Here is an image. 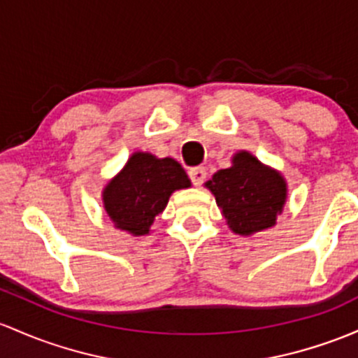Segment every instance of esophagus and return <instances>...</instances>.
I'll return each instance as SVG.
<instances>
[{
    "label": "esophagus",
    "mask_w": 358,
    "mask_h": 358,
    "mask_svg": "<svg viewBox=\"0 0 358 358\" xmlns=\"http://www.w3.org/2000/svg\"><path fill=\"white\" fill-rule=\"evenodd\" d=\"M188 176H190L192 183H194L195 187H200L203 183V180H206L207 171H206V168H203V166L192 168V170H188Z\"/></svg>",
    "instance_id": "34e87169"
}]
</instances>
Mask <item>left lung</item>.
I'll use <instances>...</instances> for the list:
<instances>
[{
  "label": "left lung",
  "mask_w": 358,
  "mask_h": 358,
  "mask_svg": "<svg viewBox=\"0 0 358 358\" xmlns=\"http://www.w3.org/2000/svg\"><path fill=\"white\" fill-rule=\"evenodd\" d=\"M206 187L214 194L229 229L241 236L275 226L287 199L284 176L248 151L236 152L233 166L214 173Z\"/></svg>",
  "instance_id": "obj_1"
}]
</instances>
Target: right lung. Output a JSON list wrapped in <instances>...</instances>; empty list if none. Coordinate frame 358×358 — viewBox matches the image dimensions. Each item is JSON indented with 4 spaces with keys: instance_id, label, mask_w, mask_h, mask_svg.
I'll return each mask as SVG.
<instances>
[{
    "instance_id": "add662e5",
    "label": "right lung",
    "mask_w": 358,
    "mask_h": 358,
    "mask_svg": "<svg viewBox=\"0 0 358 358\" xmlns=\"http://www.w3.org/2000/svg\"><path fill=\"white\" fill-rule=\"evenodd\" d=\"M188 187L190 180L178 161L134 152L119 175L107 183L101 197L117 229L144 236L173 192Z\"/></svg>"
}]
</instances>
